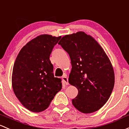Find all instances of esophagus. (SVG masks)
<instances>
[{
	"instance_id": "34e87169",
	"label": "esophagus",
	"mask_w": 129,
	"mask_h": 129,
	"mask_svg": "<svg viewBox=\"0 0 129 129\" xmlns=\"http://www.w3.org/2000/svg\"><path fill=\"white\" fill-rule=\"evenodd\" d=\"M62 79L63 80V82H64V83L66 84V85H69V81H68V78H67V75H64L63 77H62Z\"/></svg>"
}]
</instances>
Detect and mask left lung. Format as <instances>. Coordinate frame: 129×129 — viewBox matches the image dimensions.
<instances>
[{"instance_id": "left-lung-1", "label": "left lung", "mask_w": 129, "mask_h": 129, "mask_svg": "<svg viewBox=\"0 0 129 129\" xmlns=\"http://www.w3.org/2000/svg\"><path fill=\"white\" fill-rule=\"evenodd\" d=\"M58 44L71 60L69 82L78 90L73 105L85 114L99 110L109 100L115 80L113 67L103 49L82 31L63 36Z\"/></svg>"}]
</instances>
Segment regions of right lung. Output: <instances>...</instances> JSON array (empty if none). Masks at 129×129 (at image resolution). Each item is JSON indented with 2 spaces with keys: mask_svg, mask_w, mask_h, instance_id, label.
<instances>
[{
  "mask_svg": "<svg viewBox=\"0 0 129 129\" xmlns=\"http://www.w3.org/2000/svg\"><path fill=\"white\" fill-rule=\"evenodd\" d=\"M61 36L42 35L28 42L16 58L12 72L15 94L27 109L34 112L44 111L62 85L54 77L49 57Z\"/></svg>",
  "mask_w": 129,
  "mask_h": 129,
  "instance_id": "add662e5",
  "label": "right lung"
}]
</instances>
